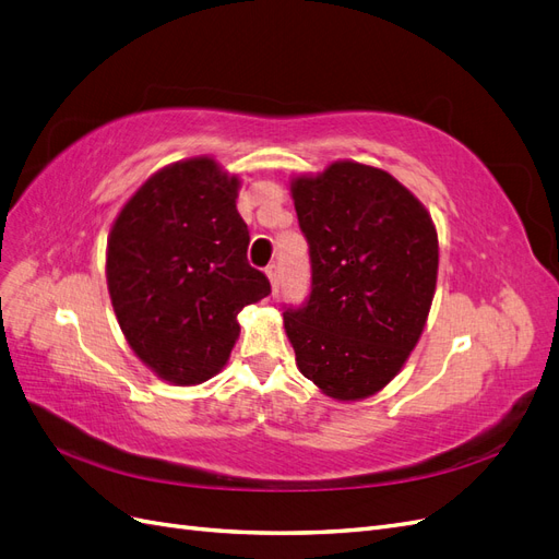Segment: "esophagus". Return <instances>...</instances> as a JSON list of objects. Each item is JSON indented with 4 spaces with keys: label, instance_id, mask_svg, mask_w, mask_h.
I'll return each mask as SVG.
<instances>
[{
    "label": "esophagus",
    "instance_id": "1",
    "mask_svg": "<svg viewBox=\"0 0 559 559\" xmlns=\"http://www.w3.org/2000/svg\"><path fill=\"white\" fill-rule=\"evenodd\" d=\"M265 275L270 280V286H273V292H277V286H280V265L277 263H270L265 267Z\"/></svg>",
    "mask_w": 559,
    "mask_h": 559
}]
</instances>
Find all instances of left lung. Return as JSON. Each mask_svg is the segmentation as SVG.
I'll list each match as a JSON object with an SVG mask.
<instances>
[{"mask_svg":"<svg viewBox=\"0 0 559 559\" xmlns=\"http://www.w3.org/2000/svg\"><path fill=\"white\" fill-rule=\"evenodd\" d=\"M312 292L284 312L296 366L321 394L361 401L396 378L425 331L438 277L427 207L373 165L335 160L292 179Z\"/></svg>","mask_w":559,"mask_h":559,"instance_id":"1","label":"left lung"}]
</instances>
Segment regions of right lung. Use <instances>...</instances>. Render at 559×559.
Segmentation results:
<instances>
[{
  "instance_id": "right-lung-1",
  "label": "right lung",
  "mask_w": 559,
  "mask_h": 559,
  "mask_svg": "<svg viewBox=\"0 0 559 559\" xmlns=\"http://www.w3.org/2000/svg\"><path fill=\"white\" fill-rule=\"evenodd\" d=\"M238 189V175L214 158H186L151 175L109 230L107 286L118 326L165 382L216 376L240 335V310L270 294L267 277L247 263Z\"/></svg>"
}]
</instances>
